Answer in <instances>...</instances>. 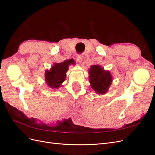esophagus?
Wrapping results in <instances>:
<instances>
[{
	"instance_id": "esophagus-1",
	"label": "esophagus",
	"mask_w": 155,
	"mask_h": 155,
	"mask_svg": "<svg viewBox=\"0 0 155 155\" xmlns=\"http://www.w3.org/2000/svg\"><path fill=\"white\" fill-rule=\"evenodd\" d=\"M77 61H78L79 63H81L82 61V59H83V56L81 55H77Z\"/></svg>"
}]
</instances>
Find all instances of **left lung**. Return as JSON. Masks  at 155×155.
<instances>
[{"mask_svg":"<svg viewBox=\"0 0 155 155\" xmlns=\"http://www.w3.org/2000/svg\"><path fill=\"white\" fill-rule=\"evenodd\" d=\"M89 82L97 94H105L112 84L113 77L110 71L100 65H91L88 71Z\"/></svg>","mask_w":155,"mask_h":155,"instance_id":"left-lung-1","label":"left lung"}]
</instances>
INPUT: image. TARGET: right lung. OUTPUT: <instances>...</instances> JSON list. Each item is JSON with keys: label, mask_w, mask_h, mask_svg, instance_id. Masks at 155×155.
<instances>
[{"label": "right lung", "mask_w": 155, "mask_h": 155, "mask_svg": "<svg viewBox=\"0 0 155 155\" xmlns=\"http://www.w3.org/2000/svg\"><path fill=\"white\" fill-rule=\"evenodd\" d=\"M71 65H75L73 59H67L61 63H55L50 70H46L45 73V81L50 88L55 90L61 87L62 83L65 81L66 73Z\"/></svg>", "instance_id": "obj_1"}]
</instances>
